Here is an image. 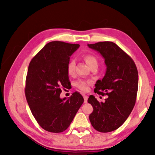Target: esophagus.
I'll return each instance as SVG.
<instances>
[{
  "instance_id": "esophagus-1",
  "label": "esophagus",
  "mask_w": 155,
  "mask_h": 155,
  "mask_svg": "<svg viewBox=\"0 0 155 155\" xmlns=\"http://www.w3.org/2000/svg\"><path fill=\"white\" fill-rule=\"evenodd\" d=\"M83 98H84V103H86L87 102L88 97H87V96H86V95H83Z\"/></svg>"
}]
</instances>
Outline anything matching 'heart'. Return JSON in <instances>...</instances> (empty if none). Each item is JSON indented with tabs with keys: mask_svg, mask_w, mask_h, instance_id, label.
<instances>
[{
	"mask_svg": "<svg viewBox=\"0 0 155 155\" xmlns=\"http://www.w3.org/2000/svg\"><path fill=\"white\" fill-rule=\"evenodd\" d=\"M83 59L89 66L91 67L93 65H98V60L96 57L91 54H86L84 55ZM67 72L69 75H72L74 73L75 70V62L74 60H70L68 63L67 65ZM91 84V81H84V80H78L76 81L74 85L77 88L82 91H87L89 89V85Z\"/></svg>",
	"mask_w": 155,
	"mask_h": 155,
	"instance_id": "1",
	"label": "heart"
}]
</instances>
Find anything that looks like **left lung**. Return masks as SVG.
<instances>
[{
  "label": "left lung",
  "mask_w": 155,
  "mask_h": 155,
  "mask_svg": "<svg viewBox=\"0 0 155 155\" xmlns=\"http://www.w3.org/2000/svg\"><path fill=\"white\" fill-rule=\"evenodd\" d=\"M104 57L105 75L95 84L94 92L107 96L100 103L93 95L87 102L93 107L90 115L92 127L101 133L114 131L124 124L135 106L138 90V72L132 58L112 41L88 44Z\"/></svg>",
  "instance_id": "8db88e82"
}]
</instances>
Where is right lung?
Masks as SVG:
<instances>
[{"label":"right lung","mask_w":155,"mask_h":155,"mask_svg":"<svg viewBox=\"0 0 155 155\" xmlns=\"http://www.w3.org/2000/svg\"><path fill=\"white\" fill-rule=\"evenodd\" d=\"M79 44L49 42L31 59L26 78L25 96L39 125L51 133L64 132L82 105L83 97L76 91L69 98H60L61 88L70 82L67 65Z\"/></svg>","instance_id":"1"}]
</instances>
